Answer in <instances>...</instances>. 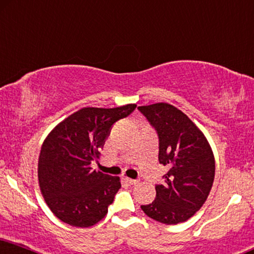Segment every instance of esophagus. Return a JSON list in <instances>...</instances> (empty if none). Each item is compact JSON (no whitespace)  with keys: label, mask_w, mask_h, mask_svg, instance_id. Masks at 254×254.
Listing matches in <instances>:
<instances>
[{"label":"esophagus","mask_w":254,"mask_h":254,"mask_svg":"<svg viewBox=\"0 0 254 254\" xmlns=\"http://www.w3.org/2000/svg\"><path fill=\"white\" fill-rule=\"evenodd\" d=\"M124 180L126 181V182H127L128 184H136V183H137V181H136V180H131V179H128V177H125Z\"/></svg>","instance_id":"obj_1"}]
</instances>
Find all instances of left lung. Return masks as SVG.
<instances>
[{"label": "left lung", "mask_w": 254, "mask_h": 254, "mask_svg": "<svg viewBox=\"0 0 254 254\" xmlns=\"http://www.w3.org/2000/svg\"><path fill=\"white\" fill-rule=\"evenodd\" d=\"M159 135V162L168 168L153 203L141 205L151 219L173 225L198 211L215 180V156L203 131L168 103L137 107Z\"/></svg>", "instance_id": "left-lung-1"}]
</instances>
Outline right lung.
Instances as JSON below:
<instances>
[{
    "instance_id": "1",
    "label": "right lung",
    "mask_w": 254,
    "mask_h": 254,
    "mask_svg": "<svg viewBox=\"0 0 254 254\" xmlns=\"http://www.w3.org/2000/svg\"><path fill=\"white\" fill-rule=\"evenodd\" d=\"M136 105L115 108L84 107L52 129L42 144L38 183L45 203L62 222L90 228L100 222L121 188L120 179L91 168L99 159L112 125Z\"/></svg>"
}]
</instances>
